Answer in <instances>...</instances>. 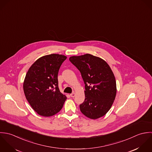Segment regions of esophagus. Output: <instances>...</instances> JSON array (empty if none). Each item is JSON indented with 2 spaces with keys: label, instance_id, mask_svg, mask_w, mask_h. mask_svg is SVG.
<instances>
[{
  "label": "esophagus",
  "instance_id": "34e87169",
  "mask_svg": "<svg viewBox=\"0 0 152 152\" xmlns=\"http://www.w3.org/2000/svg\"><path fill=\"white\" fill-rule=\"evenodd\" d=\"M75 95H76V94H75V92H73V93H72L70 94V96H71L72 97H74L75 96Z\"/></svg>",
  "mask_w": 152,
  "mask_h": 152
}]
</instances>
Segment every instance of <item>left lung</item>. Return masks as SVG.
Masks as SVG:
<instances>
[{
    "label": "left lung",
    "instance_id": "8db88e82",
    "mask_svg": "<svg viewBox=\"0 0 152 152\" xmlns=\"http://www.w3.org/2000/svg\"><path fill=\"white\" fill-rule=\"evenodd\" d=\"M69 61L80 71L85 85L81 112L91 119L103 116L111 108L117 91L115 77L109 65L91 54L73 56Z\"/></svg>",
    "mask_w": 152,
    "mask_h": 152
}]
</instances>
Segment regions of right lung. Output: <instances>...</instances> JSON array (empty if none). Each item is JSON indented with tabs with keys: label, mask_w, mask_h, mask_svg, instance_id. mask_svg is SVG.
Here are the masks:
<instances>
[{
	"label": "right lung",
	"mask_w": 152,
	"mask_h": 152,
	"mask_svg": "<svg viewBox=\"0 0 152 152\" xmlns=\"http://www.w3.org/2000/svg\"><path fill=\"white\" fill-rule=\"evenodd\" d=\"M66 56L51 54L35 61L29 69L23 82L25 97L39 115L49 117L58 113L67 97L58 88V75Z\"/></svg>",
	"instance_id": "add662e5"
}]
</instances>
